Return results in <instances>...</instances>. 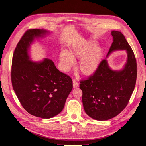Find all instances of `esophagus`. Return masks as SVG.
I'll return each instance as SVG.
<instances>
[{
    "label": "esophagus",
    "mask_w": 146,
    "mask_h": 146,
    "mask_svg": "<svg viewBox=\"0 0 146 146\" xmlns=\"http://www.w3.org/2000/svg\"><path fill=\"white\" fill-rule=\"evenodd\" d=\"M73 86L74 88H78L79 87V83L76 81V80H73Z\"/></svg>",
    "instance_id": "1"
}]
</instances>
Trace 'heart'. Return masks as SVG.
Returning <instances> with one entry per match:
<instances>
[{
    "instance_id": "heart-1",
    "label": "heart",
    "mask_w": 146,
    "mask_h": 146,
    "mask_svg": "<svg viewBox=\"0 0 146 146\" xmlns=\"http://www.w3.org/2000/svg\"><path fill=\"white\" fill-rule=\"evenodd\" d=\"M94 41H85L73 45L68 52L62 50L60 52V60L64 71H68L75 63L76 59H80L78 69L85 76L94 74L98 70L103 57V50L96 47Z\"/></svg>"
}]
</instances>
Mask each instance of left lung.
Instances as JSON below:
<instances>
[{
  "label": "left lung",
  "instance_id": "left-lung-1",
  "mask_svg": "<svg viewBox=\"0 0 146 146\" xmlns=\"http://www.w3.org/2000/svg\"><path fill=\"white\" fill-rule=\"evenodd\" d=\"M113 42L107 54L126 50L127 60L121 70H113L103 60L96 72L80 82L85 112L92 118L105 121L116 117L127 106L137 79V63L134 52L120 31H112Z\"/></svg>",
  "mask_w": 146,
  "mask_h": 146
}]
</instances>
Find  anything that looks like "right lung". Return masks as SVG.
<instances>
[{
    "instance_id": "obj_1",
    "label": "right lung",
    "mask_w": 146,
    "mask_h": 146,
    "mask_svg": "<svg viewBox=\"0 0 146 146\" xmlns=\"http://www.w3.org/2000/svg\"><path fill=\"white\" fill-rule=\"evenodd\" d=\"M48 33L43 29L27 30L15 48L11 70L12 87L23 108L32 115L44 119L62 111L73 89L71 78L60 72L51 60L45 58L33 62L30 59V45L35 38Z\"/></svg>"
}]
</instances>
